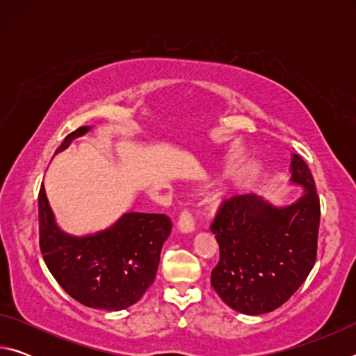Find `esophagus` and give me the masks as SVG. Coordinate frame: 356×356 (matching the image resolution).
Segmentation results:
<instances>
[{"instance_id":"1","label":"esophagus","mask_w":356,"mask_h":356,"mask_svg":"<svg viewBox=\"0 0 356 356\" xmlns=\"http://www.w3.org/2000/svg\"><path fill=\"white\" fill-rule=\"evenodd\" d=\"M177 227L180 232L184 234H188L195 231V218H193V215L190 210H182L179 215V221H177Z\"/></svg>"}]
</instances>
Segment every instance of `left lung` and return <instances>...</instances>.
I'll return each mask as SVG.
<instances>
[{"mask_svg":"<svg viewBox=\"0 0 356 356\" xmlns=\"http://www.w3.org/2000/svg\"><path fill=\"white\" fill-rule=\"evenodd\" d=\"M292 182L305 188L291 206L256 195L221 202L210 231L220 246L212 286L229 308L248 316L275 311L308 278L317 257L321 201L308 165L293 154Z\"/></svg>","mask_w":356,"mask_h":356,"instance_id":"8db88e82","label":"left lung"}]
</instances>
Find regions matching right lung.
Listing matches in <instances>:
<instances>
[{"instance_id": "add662e5", "label": "right lung", "mask_w": 356, "mask_h": 356, "mask_svg": "<svg viewBox=\"0 0 356 356\" xmlns=\"http://www.w3.org/2000/svg\"><path fill=\"white\" fill-rule=\"evenodd\" d=\"M88 130L80 127L72 131L56 152ZM171 227L165 213L130 212L94 236H69L56 226L44 185L40 186V252L59 286L88 308L120 311L136 303L155 280Z\"/></svg>"}]
</instances>
